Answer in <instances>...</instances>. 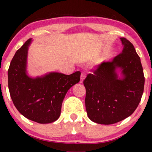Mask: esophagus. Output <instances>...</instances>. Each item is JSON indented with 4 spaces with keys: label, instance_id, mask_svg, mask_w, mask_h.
Returning <instances> with one entry per match:
<instances>
[{
    "label": "esophagus",
    "instance_id": "esophagus-1",
    "mask_svg": "<svg viewBox=\"0 0 152 152\" xmlns=\"http://www.w3.org/2000/svg\"><path fill=\"white\" fill-rule=\"evenodd\" d=\"M85 78H86V73L84 72H82L81 74V82H83Z\"/></svg>",
    "mask_w": 152,
    "mask_h": 152
}]
</instances>
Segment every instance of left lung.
<instances>
[{"label": "left lung", "mask_w": 152, "mask_h": 152, "mask_svg": "<svg viewBox=\"0 0 152 152\" xmlns=\"http://www.w3.org/2000/svg\"><path fill=\"white\" fill-rule=\"evenodd\" d=\"M122 53L111 61H104L84 80L85 105L89 119L101 124L123 120L134 113L144 91L145 77L140 59L127 39L120 38ZM121 70L119 78L116 69Z\"/></svg>", "instance_id": "8db88e82"}]
</instances>
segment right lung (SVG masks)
<instances>
[{
	"label": "right lung",
	"instance_id": "obj_1",
	"mask_svg": "<svg viewBox=\"0 0 152 152\" xmlns=\"http://www.w3.org/2000/svg\"><path fill=\"white\" fill-rule=\"evenodd\" d=\"M29 39L18 50L8 69V87L14 106L24 117L38 123L57 120L68 91L80 80V71L69 75L50 72L32 78L27 75Z\"/></svg>",
	"mask_w": 152,
	"mask_h": 152
}]
</instances>
